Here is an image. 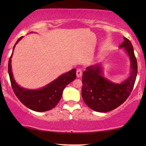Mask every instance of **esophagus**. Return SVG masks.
Wrapping results in <instances>:
<instances>
[{
	"instance_id": "1",
	"label": "esophagus",
	"mask_w": 146,
	"mask_h": 146,
	"mask_svg": "<svg viewBox=\"0 0 146 146\" xmlns=\"http://www.w3.org/2000/svg\"><path fill=\"white\" fill-rule=\"evenodd\" d=\"M82 75V70L80 69H77L76 70V76L78 78H80Z\"/></svg>"
}]
</instances>
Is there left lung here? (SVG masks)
I'll return each instance as SVG.
<instances>
[{
	"label": "left lung",
	"mask_w": 146,
	"mask_h": 146,
	"mask_svg": "<svg viewBox=\"0 0 146 146\" xmlns=\"http://www.w3.org/2000/svg\"><path fill=\"white\" fill-rule=\"evenodd\" d=\"M119 46L124 48L131 62L129 78L121 84L111 82L102 76L100 64L90 66L84 71L82 96L89 108L99 112H107L119 106L132 91L137 74V63L133 46L125 37Z\"/></svg>",
	"instance_id": "1"
}]
</instances>
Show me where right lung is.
Wrapping results in <instances>:
<instances>
[{
	"instance_id": "add662e5",
	"label": "right lung",
	"mask_w": 146,
	"mask_h": 146,
	"mask_svg": "<svg viewBox=\"0 0 146 146\" xmlns=\"http://www.w3.org/2000/svg\"><path fill=\"white\" fill-rule=\"evenodd\" d=\"M21 36L18 39L13 47V50L19 41L23 38ZM10 57L8 65V70L11 86L14 92L20 101L25 106L36 111H46L54 108L60 100L64 89L66 86L72 82L76 78V72L74 68L68 72L63 74L46 86L38 90H28L19 86L13 78L11 69V58Z\"/></svg>"
}]
</instances>
